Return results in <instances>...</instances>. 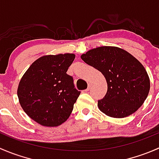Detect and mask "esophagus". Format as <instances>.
I'll return each instance as SVG.
<instances>
[{
    "label": "esophagus",
    "instance_id": "obj_1",
    "mask_svg": "<svg viewBox=\"0 0 159 159\" xmlns=\"http://www.w3.org/2000/svg\"><path fill=\"white\" fill-rule=\"evenodd\" d=\"M91 87H92V84H91V83H89V86H88V88H87V89H86L84 91H85V92H88V91H90V89H91Z\"/></svg>",
    "mask_w": 159,
    "mask_h": 159
}]
</instances>
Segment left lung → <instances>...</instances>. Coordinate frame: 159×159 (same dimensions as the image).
I'll list each match as a JSON object with an SVG mask.
<instances>
[{"instance_id":"8db88e82","label":"left lung","mask_w":159,"mask_h":159,"mask_svg":"<svg viewBox=\"0 0 159 159\" xmlns=\"http://www.w3.org/2000/svg\"><path fill=\"white\" fill-rule=\"evenodd\" d=\"M81 57L106 79L108 91L98 101L101 111L121 118L142 106L148 97L150 81L143 65L135 57L125 50L110 46L91 49Z\"/></svg>"}]
</instances>
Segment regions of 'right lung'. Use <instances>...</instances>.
<instances>
[{"label":"right lung","mask_w":159,"mask_h":159,"mask_svg":"<svg viewBox=\"0 0 159 159\" xmlns=\"http://www.w3.org/2000/svg\"><path fill=\"white\" fill-rule=\"evenodd\" d=\"M75 57L74 54L43 56L22 77L17 89L20 106L38 124L56 127L69 118L81 94L67 74Z\"/></svg>","instance_id":"right-lung-1"}]
</instances>
